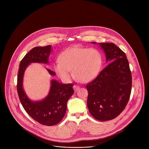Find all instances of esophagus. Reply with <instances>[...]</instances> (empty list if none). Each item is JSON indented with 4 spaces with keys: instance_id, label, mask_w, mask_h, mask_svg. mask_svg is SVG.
Returning <instances> with one entry per match:
<instances>
[{
    "instance_id": "34e87169",
    "label": "esophagus",
    "mask_w": 149,
    "mask_h": 149,
    "mask_svg": "<svg viewBox=\"0 0 149 149\" xmlns=\"http://www.w3.org/2000/svg\"><path fill=\"white\" fill-rule=\"evenodd\" d=\"M73 88H74V91H78V90H79V88H80V87H79V86H76V85H74V87H73Z\"/></svg>"
}]
</instances>
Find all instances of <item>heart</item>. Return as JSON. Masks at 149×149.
Returning <instances> with one entry per match:
<instances>
[{
    "instance_id": "obj_1",
    "label": "heart",
    "mask_w": 149,
    "mask_h": 149,
    "mask_svg": "<svg viewBox=\"0 0 149 149\" xmlns=\"http://www.w3.org/2000/svg\"><path fill=\"white\" fill-rule=\"evenodd\" d=\"M102 63L100 52L94 48L74 47L63 51L55 61L54 70L59 77L69 79L71 71L78 82L87 83L98 74Z\"/></svg>"
}]
</instances>
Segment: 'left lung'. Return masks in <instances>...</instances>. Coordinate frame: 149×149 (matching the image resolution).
Wrapping results in <instances>:
<instances>
[{"label":"left lung","mask_w":149,"mask_h":149,"mask_svg":"<svg viewBox=\"0 0 149 149\" xmlns=\"http://www.w3.org/2000/svg\"><path fill=\"white\" fill-rule=\"evenodd\" d=\"M98 44L110 63L86 86L87 106L95 119L108 121L120 115L129 102L132 77L126 55L120 48L113 43Z\"/></svg>","instance_id":"8db88e82"}]
</instances>
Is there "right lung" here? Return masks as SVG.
<instances>
[{"instance_id":"add662e5","label":"right lung","mask_w":149,"mask_h":149,"mask_svg":"<svg viewBox=\"0 0 149 149\" xmlns=\"http://www.w3.org/2000/svg\"><path fill=\"white\" fill-rule=\"evenodd\" d=\"M51 51V45L36 47L32 49L20 62L17 81L18 95L25 110L33 120L48 126L57 124L64 117L67 101L74 93L72 88L74 85L63 84L52 79L48 95L41 101H33L28 98L24 90L23 79L25 71L30 63L36 62L48 64ZM47 70L51 75H55L54 71Z\"/></svg>"}]
</instances>
